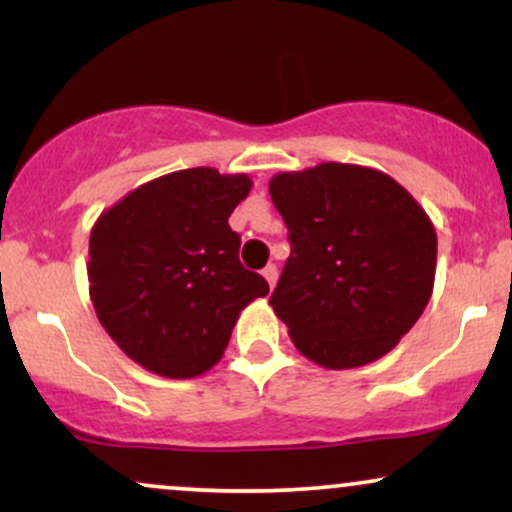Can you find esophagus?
Instances as JSON below:
<instances>
[{"label":"esophagus","instance_id":"esophagus-1","mask_svg":"<svg viewBox=\"0 0 512 512\" xmlns=\"http://www.w3.org/2000/svg\"><path fill=\"white\" fill-rule=\"evenodd\" d=\"M262 276H264V279H267L269 289H274V284H276V276H279V272H276V267H274V264H267V267L262 269Z\"/></svg>","mask_w":512,"mask_h":512}]
</instances>
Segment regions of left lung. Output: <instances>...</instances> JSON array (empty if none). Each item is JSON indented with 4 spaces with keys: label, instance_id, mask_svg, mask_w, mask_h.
Masks as SVG:
<instances>
[{
    "label": "left lung",
    "instance_id": "8db88e82",
    "mask_svg": "<svg viewBox=\"0 0 512 512\" xmlns=\"http://www.w3.org/2000/svg\"><path fill=\"white\" fill-rule=\"evenodd\" d=\"M291 257L269 298L293 346L322 368L378 361L431 301L438 238L395 178L356 163H320L269 180Z\"/></svg>",
    "mask_w": 512,
    "mask_h": 512
}]
</instances>
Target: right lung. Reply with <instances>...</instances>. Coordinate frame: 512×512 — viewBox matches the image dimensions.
Masks as SVG:
<instances>
[{
	"label": "right lung",
	"mask_w": 512,
	"mask_h": 512,
	"mask_svg": "<svg viewBox=\"0 0 512 512\" xmlns=\"http://www.w3.org/2000/svg\"><path fill=\"white\" fill-rule=\"evenodd\" d=\"M245 173L187 168L105 209L88 240L98 322L134 363L187 380L221 361L243 308L269 293L238 260L228 216L250 195Z\"/></svg>",
	"instance_id": "add662e5"
}]
</instances>
